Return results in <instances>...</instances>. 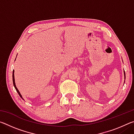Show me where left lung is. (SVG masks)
Instances as JSON below:
<instances>
[{
  "mask_svg": "<svg viewBox=\"0 0 134 134\" xmlns=\"http://www.w3.org/2000/svg\"><path fill=\"white\" fill-rule=\"evenodd\" d=\"M124 74H125V71H124Z\"/></svg>",
  "mask_w": 134,
  "mask_h": 134,
  "instance_id": "obj_1",
  "label": "left lung"
}]
</instances>
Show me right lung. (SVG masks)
I'll return each instance as SVG.
<instances>
[{
  "instance_id": "right-lung-1",
  "label": "right lung",
  "mask_w": 134,
  "mask_h": 134,
  "mask_svg": "<svg viewBox=\"0 0 134 134\" xmlns=\"http://www.w3.org/2000/svg\"><path fill=\"white\" fill-rule=\"evenodd\" d=\"M12 77H13V86H14V87H15V89H16V92H18V93L19 94V96L21 97V98L23 99V98H22V96H21V93H20V92H19V90H18V89H17V87H16V85H15V78H14V70H13V74H12Z\"/></svg>"
}]
</instances>
